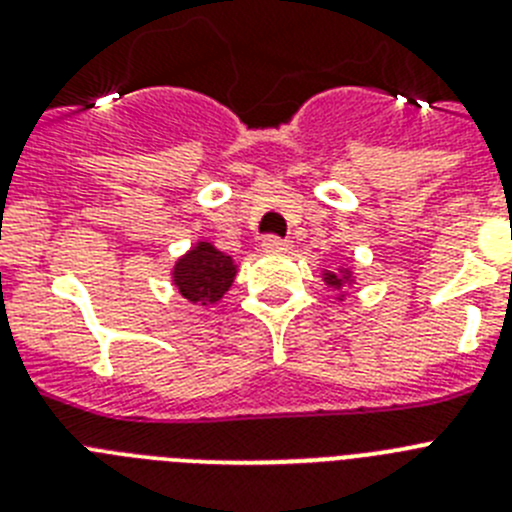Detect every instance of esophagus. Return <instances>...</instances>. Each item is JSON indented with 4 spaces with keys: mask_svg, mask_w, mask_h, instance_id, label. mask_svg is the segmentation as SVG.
I'll use <instances>...</instances> for the list:
<instances>
[{
    "mask_svg": "<svg viewBox=\"0 0 512 512\" xmlns=\"http://www.w3.org/2000/svg\"><path fill=\"white\" fill-rule=\"evenodd\" d=\"M289 246H292V243L284 241V238H277V235H266L264 241H261V248H264L266 253H282V251H289Z\"/></svg>",
    "mask_w": 512,
    "mask_h": 512,
    "instance_id": "esophagus-1",
    "label": "esophagus"
}]
</instances>
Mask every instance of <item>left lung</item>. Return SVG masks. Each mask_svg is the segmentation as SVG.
<instances>
[{
    "label": "left lung",
    "mask_w": 512,
    "mask_h": 512,
    "mask_svg": "<svg viewBox=\"0 0 512 512\" xmlns=\"http://www.w3.org/2000/svg\"><path fill=\"white\" fill-rule=\"evenodd\" d=\"M323 282L328 284V287L336 289L338 300H343V289L351 287V284H354L356 279H354V271L348 269V266H341V269H336V271L323 269Z\"/></svg>",
    "instance_id": "1"
}]
</instances>
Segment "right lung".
I'll return each instance as SVG.
<instances>
[{
  "label": "right lung",
  "mask_w": 512,
  "mask_h": 512,
  "mask_svg": "<svg viewBox=\"0 0 512 512\" xmlns=\"http://www.w3.org/2000/svg\"><path fill=\"white\" fill-rule=\"evenodd\" d=\"M238 266L233 256L207 241H197L171 269V282L192 305L212 307L233 284Z\"/></svg>",
  "instance_id": "add662e5"
}]
</instances>
